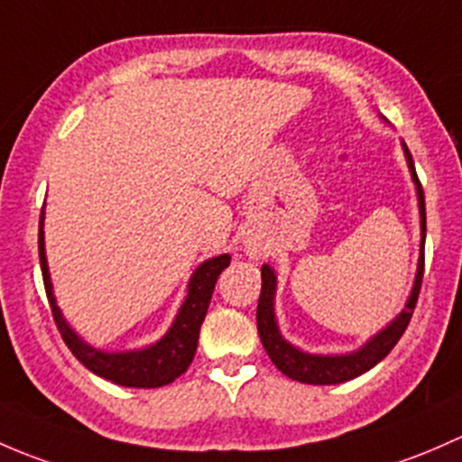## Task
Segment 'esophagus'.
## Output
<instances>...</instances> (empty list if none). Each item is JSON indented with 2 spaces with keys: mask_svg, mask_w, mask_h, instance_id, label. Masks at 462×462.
<instances>
[{
  "mask_svg": "<svg viewBox=\"0 0 462 462\" xmlns=\"http://www.w3.org/2000/svg\"><path fill=\"white\" fill-rule=\"evenodd\" d=\"M246 254L251 255V258H260V255H263V246L260 245H255V242H246Z\"/></svg>",
  "mask_w": 462,
  "mask_h": 462,
  "instance_id": "esophagus-1",
  "label": "esophagus"
}]
</instances>
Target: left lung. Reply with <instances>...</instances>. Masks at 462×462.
<instances>
[{
    "label": "left lung",
    "instance_id": "8db88e82",
    "mask_svg": "<svg viewBox=\"0 0 462 462\" xmlns=\"http://www.w3.org/2000/svg\"><path fill=\"white\" fill-rule=\"evenodd\" d=\"M402 151H405V160L411 173L413 187H416L418 196V213H420V255H418L416 278H413V287L409 291L405 307L401 309L396 318L389 322L384 329L369 337L363 346L349 354H309V351L298 349L296 345L287 340L280 334L278 318H275V289H278V275L269 264H263V291H260L258 300V334L263 340V346L269 354L271 363L280 369L284 375L291 380L304 384H337L346 383V380L356 378V375L369 372L375 367L389 351L396 346L401 336L405 334L409 320H411L413 307H416L418 293H420L422 282V269H425V193H422L420 180L416 175V166H413L411 153H409L405 142H401Z\"/></svg>",
    "mask_w": 462,
    "mask_h": 462
}]
</instances>
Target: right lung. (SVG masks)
<instances>
[{"label": "right lung", "instance_id": "obj_1", "mask_svg": "<svg viewBox=\"0 0 462 462\" xmlns=\"http://www.w3.org/2000/svg\"><path fill=\"white\" fill-rule=\"evenodd\" d=\"M40 263L42 275H44L46 296H49L51 311H53L55 325L64 337L66 346L73 351L75 358L99 378H106L111 383L122 384V387L135 389H155L162 384L173 383L178 375H182L191 365L193 356L198 349L199 327H202L204 316H207L208 302H211L213 289H216L217 278L231 263L229 254L216 255V258L204 260L202 264L193 271L187 287V298L182 307L178 309L173 325L169 327L160 340L153 345L142 346L133 351H104L97 346L88 345L73 327L66 322L60 304L53 293V282L49 273V260H46L44 246V211L40 216Z\"/></svg>", "mask_w": 462, "mask_h": 462}]
</instances>
